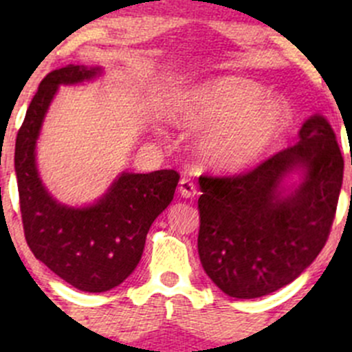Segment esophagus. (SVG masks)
Segmentation results:
<instances>
[{
	"mask_svg": "<svg viewBox=\"0 0 352 352\" xmlns=\"http://www.w3.org/2000/svg\"><path fill=\"white\" fill-rule=\"evenodd\" d=\"M179 192H180V196H182V197L192 199L197 194L196 184H194L190 179H186V177H184V179L180 180V184H179Z\"/></svg>",
	"mask_w": 352,
	"mask_h": 352,
	"instance_id": "34e87169",
	"label": "esophagus"
}]
</instances>
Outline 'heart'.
Returning a JSON list of instances; mask_svg holds the SVG:
<instances>
[{
  "mask_svg": "<svg viewBox=\"0 0 352 352\" xmlns=\"http://www.w3.org/2000/svg\"><path fill=\"white\" fill-rule=\"evenodd\" d=\"M261 85L240 76L208 81L187 100L182 120L208 129L197 153L212 168L240 172L271 151L293 124V110L283 98H262Z\"/></svg>",
  "mask_w": 352,
  "mask_h": 352,
  "instance_id": "1",
  "label": "heart"
}]
</instances>
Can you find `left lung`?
Masks as SVG:
<instances>
[{
  "mask_svg": "<svg viewBox=\"0 0 352 352\" xmlns=\"http://www.w3.org/2000/svg\"><path fill=\"white\" fill-rule=\"evenodd\" d=\"M298 136L245 175L199 179V258L228 296L250 300L289 285L327 242L344 158L320 113L308 117ZM291 175L300 180L287 184Z\"/></svg>",
  "mask_w": 352,
  "mask_h": 352,
  "instance_id": "left-lung-1",
  "label": "left lung"
}]
</instances>
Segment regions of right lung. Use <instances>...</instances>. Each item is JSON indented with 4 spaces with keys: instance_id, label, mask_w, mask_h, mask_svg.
Listing matches in <instances>:
<instances>
[{
    "instance_id": "add662e5",
    "label": "right lung",
    "mask_w": 352,
    "mask_h": 352,
    "mask_svg": "<svg viewBox=\"0 0 352 352\" xmlns=\"http://www.w3.org/2000/svg\"><path fill=\"white\" fill-rule=\"evenodd\" d=\"M102 66L59 67L38 85L15 144V173L25 240L35 257L67 285L104 293L140 264L148 230L172 202L175 170L122 172L94 204H63L45 189L37 168V140L61 85L91 81Z\"/></svg>"
}]
</instances>
